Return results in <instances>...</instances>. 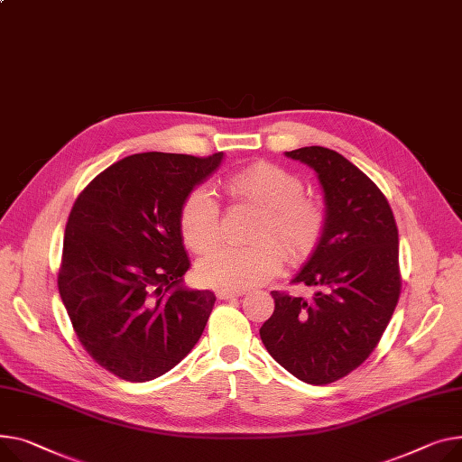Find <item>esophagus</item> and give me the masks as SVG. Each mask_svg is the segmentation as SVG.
<instances>
[{
	"mask_svg": "<svg viewBox=\"0 0 462 462\" xmlns=\"http://www.w3.org/2000/svg\"><path fill=\"white\" fill-rule=\"evenodd\" d=\"M245 291L243 290H228V288H221L217 290V297L219 299H232V297H241Z\"/></svg>",
	"mask_w": 462,
	"mask_h": 462,
	"instance_id": "obj_1",
	"label": "esophagus"
}]
</instances>
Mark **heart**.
Returning <instances> with one entry per match:
<instances>
[{
  "instance_id": "b5f03b06",
  "label": "heart",
  "mask_w": 462,
  "mask_h": 462,
  "mask_svg": "<svg viewBox=\"0 0 462 462\" xmlns=\"http://www.w3.org/2000/svg\"><path fill=\"white\" fill-rule=\"evenodd\" d=\"M221 188L232 202L260 208V215L251 228L256 241L243 247L225 245L199 262L197 274L208 286L245 290L262 284L282 269L284 254L277 242L290 260H300L314 251L325 232V208L304 197V181L281 165L251 163L226 174ZM178 226L183 243L195 253L208 251L219 239V206L206 188L191 189L181 200Z\"/></svg>"
}]
</instances>
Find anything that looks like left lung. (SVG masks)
I'll return each mask as SVG.
<instances>
[{"instance_id":"8db88e82","label":"left lung","mask_w":462,"mask_h":462,"mask_svg":"<svg viewBox=\"0 0 462 462\" xmlns=\"http://www.w3.org/2000/svg\"><path fill=\"white\" fill-rule=\"evenodd\" d=\"M286 156L310 165L325 191V232L291 281L318 291H271L274 312L260 337L291 375L330 384L374 353L392 319L402 293L397 225L383 191L342 153L304 146Z\"/></svg>"}]
</instances>
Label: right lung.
I'll return each instance as SVG.
<instances>
[{
    "label": "right lung",
    "mask_w": 462,
    "mask_h": 462,
    "mask_svg": "<svg viewBox=\"0 0 462 462\" xmlns=\"http://www.w3.org/2000/svg\"><path fill=\"white\" fill-rule=\"evenodd\" d=\"M221 160L223 152L134 153L100 172L70 209L59 293L83 349L120 379L167 374L202 336L215 295L181 286L191 263L178 211Z\"/></svg>",
    "instance_id": "add662e5"
}]
</instances>
